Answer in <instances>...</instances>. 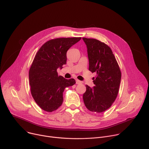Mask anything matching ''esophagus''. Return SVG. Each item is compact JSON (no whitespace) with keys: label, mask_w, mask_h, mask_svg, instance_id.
Here are the masks:
<instances>
[{"label":"esophagus","mask_w":149,"mask_h":149,"mask_svg":"<svg viewBox=\"0 0 149 149\" xmlns=\"http://www.w3.org/2000/svg\"><path fill=\"white\" fill-rule=\"evenodd\" d=\"M76 84H82V82L81 81L78 80V79H77L76 80Z\"/></svg>","instance_id":"obj_1"}]
</instances>
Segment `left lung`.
Segmentation results:
<instances>
[{
	"instance_id": "obj_1",
	"label": "left lung",
	"mask_w": 149,
	"mask_h": 149,
	"mask_svg": "<svg viewBox=\"0 0 149 149\" xmlns=\"http://www.w3.org/2000/svg\"><path fill=\"white\" fill-rule=\"evenodd\" d=\"M87 48L89 70L96 72L95 86L86 85L83 100L88 110L102 113L115 101L121 81V71L110 48L95 39L82 38Z\"/></svg>"
}]
</instances>
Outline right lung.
<instances>
[{"instance_id": "add662e5", "label": "right lung", "mask_w": 149, "mask_h": 149, "mask_svg": "<svg viewBox=\"0 0 149 149\" xmlns=\"http://www.w3.org/2000/svg\"><path fill=\"white\" fill-rule=\"evenodd\" d=\"M81 38H62L49 40L36 53L29 72L32 95L39 107L52 112L63 102L65 88L75 84L73 78L58 76L57 69L67 63V52Z\"/></svg>"}]
</instances>
